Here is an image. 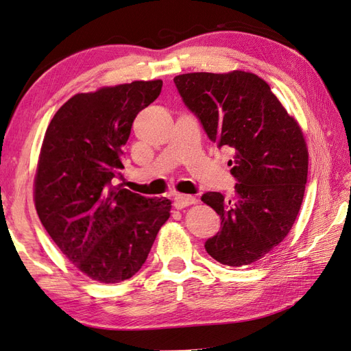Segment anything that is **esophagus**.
Wrapping results in <instances>:
<instances>
[{
	"mask_svg": "<svg viewBox=\"0 0 351 351\" xmlns=\"http://www.w3.org/2000/svg\"><path fill=\"white\" fill-rule=\"evenodd\" d=\"M197 199L195 196H190V195H176L174 197V206L176 209H183L189 205H193L196 204Z\"/></svg>",
	"mask_w": 351,
	"mask_h": 351,
	"instance_id": "esophagus-1",
	"label": "esophagus"
}]
</instances>
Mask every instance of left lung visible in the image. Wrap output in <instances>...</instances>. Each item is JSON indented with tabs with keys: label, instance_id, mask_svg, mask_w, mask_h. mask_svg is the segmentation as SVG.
Segmentation results:
<instances>
[{
	"label": "left lung",
	"instance_id": "obj_1",
	"mask_svg": "<svg viewBox=\"0 0 351 351\" xmlns=\"http://www.w3.org/2000/svg\"><path fill=\"white\" fill-rule=\"evenodd\" d=\"M174 83L209 139L234 152V197H200L221 217L205 249L222 265H250L278 246L300 210L309 162L300 125L253 73H187Z\"/></svg>",
	"mask_w": 351,
	"mask_h": 351
}]
</instances>
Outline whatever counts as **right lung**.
Instances as JSON below:
<instances>
[{
	"label": "right lung",
	"mask_w": 351,
	"mask_h": 351,
	"mask_svg": "<svg viewBox=\"0 0 351 351\" xmlns=\"http://www.w3.org/2000/svg\"><path fill=\"white\" fill-rule=\"evenodd\" d=\"M162 80L77 93L56 112L40 147L35 206L66 258L89 278L115 284L142 268L171 202L114 186L132 125Z\"/></svg>",
	"instance_id": "right-lung-1"
}]
</instances>
